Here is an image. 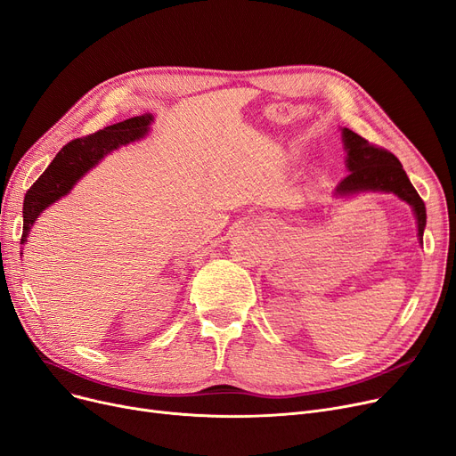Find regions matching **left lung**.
Returning a JSON list of instances; mask_svg holds the SVG:
<instances>
[{
    "instance_id": "1",
    "label": "left lung",
    "mask_w": 456,
    "mask_h": 456,
    "mask_svg": "<svg viewBox=\"0 0 456 456\" xmlns=\"http://www.w3.org/2000/svg\"><path fill=\"white\" fill-rule=\"evenodd\" d=\"M341 134L346 151L345 164L348 175L335 188V195L350 197L365 191H384L397 195L401 201L411 207L415 222H418L419 242H423V231L427 225L425 203L411 186L397 156L382 147L370 145L350 128H341Z\"/></svg>"
}]
</instances>
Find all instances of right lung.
Masks as SVG:
<instances>
[{
    "mask_svg": "<svg viewBox=\"0 0 456 456\" xmlns=\"http://www.w3.org/2000/svg\"><path fill=\"white\" fill-rule=\"evenodd\" d=\"M152 121V113L132 117L123 123L106 126L104 130H98L87 137L74 140L59 151L52 164L38 176L24 197V231L20 244L28 242V234L43 210L70 193L76 183L87 171L101 164L104 156L128 143L143 140L151 130L149 126Z\"/></svg>",
    "mask_w": 456,
    "mask_h": 456,
    "instance_id": "obj_1",
    "label": "right lung"
}]
</instances>
